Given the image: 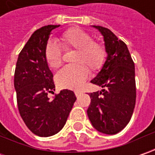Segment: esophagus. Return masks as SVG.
I'll use <instances>...</instances> for the list:
<instances>
[{
  "mask_svg": "<svg viewBox=\"0 0 155 155\" xmlns=\"http://www.w3.org/2000/svg\"><path fill=\"white\" fill-rule=\"evenodd\" d=\"M81 93H82V91H75V95L77 97H78L79 95H81Z\"/></svg>",
  "mask_w": 155,
  "mask_h": 155,
  "instance_id": "1",
  "label": "esophagus"
}]
</instances>
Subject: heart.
<instances>
[{
	"mask_svg": "<svg viewBox=\"0 0 155 155\" xmlns=\"http://www.w3.org/2000/svg\"><path fill=\"white\" fill-rule=\"evenodd\" d=\"M59 41L65 51L75 50L71 58L74 64L58 72L57 84L64 89L78 90L89 77V68L95 73L103 68L108 56L107 49L103 43L95 41L91 34L78 27L64 31L60 35ZM45 59L50 68H59L63 63L61 47L55 42L49 41L45 47Z\"/></svg>",
	"mask_w": 155,
	"mask_h": 155,
	"instance_id": "obj_1",
	"label": "heart"
}]
</instances>
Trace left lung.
<instances>
[{"instance_id": "left-lung-1", "label": "left lung", "mask_w": 155, "mask_h": 155, "mask_svg": "<svg viewBox=\"0 0 155 155\" xmlns=\"http://www.w3.org/2000/svg\"><path fill=\"white\" fill-rule=\"evenodd\" d=\"M97 28L104 36L108 57L93 84L104 88L90 93L91 104L87 114L93 127L99 132L115 134L127 126L134 112L136 87L134 64L127 45L110 29Z\"/></svg>"}]
</instances>
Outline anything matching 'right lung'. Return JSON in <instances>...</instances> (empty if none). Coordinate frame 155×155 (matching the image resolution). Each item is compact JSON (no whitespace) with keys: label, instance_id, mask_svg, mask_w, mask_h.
Segmentation results:
<instances>
[{"label":"right lung","instance_id":"1","mask_svg":"<svg viewBox=\"0 0 155 155\" xmlns=\"http://www.w3.org/2000/svg\"><path fill=\"white\" fill-rule=\"evenodd\" d=\"M48 25L36 30L19 54L15 71V88L21 118L33 134L48 137L64 126L76 101L72 91L63 90L52 100L55 84L45 59V47L51 30Z\"/></svg>","mask_w":155,"mask_h":155}]
</instances>
